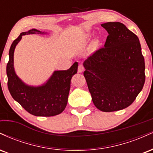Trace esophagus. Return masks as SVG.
<instances>
[{
    "label": "esophagus",
    "instance_id": "34e87169",
    "mask_svg": "<svg viewBox=\"0 0 153 153\" xmlns=\"http://www.w3.org/2000/svg\"><path fill=\"white\" fill-rule=\"evenodd\" d=\"M83 70H84V68H83V66L82 65H79V66H78V73H82V71H83Z\"/></svg>",
    "mask_w": 153,
    "mask_h": 153
}]
</instances>
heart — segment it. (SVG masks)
Returning <instances> with one entry per match:
<instances>
[{
  "instance_id": "obj_1",
  "label": "heart",
  "mask_w": 153,
  "mask_h": 153,
  "mask_svg": "<svg viewBox=\"0 0 153 153\" xmlns=\"http://www.w3.org/2000/svg\"><path fill=\"white\" fill-rule=\"evenodd\" d=\"M90 38H91V34H85V36H84V39L85 40L89 39ZM96 45H97V41H96V40H95V41L94 42V43H93V47H96Z\"/></svg>"
}]
</instances>
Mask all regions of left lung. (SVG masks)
<instances>
[{"mask_svg":"<svg viewBox=\"0 0 153 153\" xmlns=\"http://www.w3.org/2000/svg\"><path fill=\"white\" fill-rule=\"evenodd\" d=\"M108 32L104 47L84 61V77L92 101L104 112L130 106L145 80V59L137 36L120 22L101 24Z\"/></svg>","mask_w":153,"mask_h":153,"instance_id":"1","label":"left lung"}]
</instances>
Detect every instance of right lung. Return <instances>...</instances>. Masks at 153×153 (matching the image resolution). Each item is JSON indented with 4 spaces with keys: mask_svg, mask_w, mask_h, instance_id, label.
<instances>
[{
    "mask_svg": "<svg viewBox=\"0 0 153 153\" xmlns=\"http://www.w3.org/2000/svg\"><path fill=\"white\" fill-rule=\"evenodd\" d=\"M45 34L47 32L32 29L21 33L12 43L9 50V60L6 66L8 88L13 99L31 114L36 117H52L59 114L68 103L72 77L78 71L75 62L67 71H55L41 85H29L16 75L13 65L15 48L26 34Z\"/></svg>",
    "mask_w": 153,
    "mask_h": 153,
    "instance_id": "obj_1",
    "label": "right lung"
}]
</instances>
